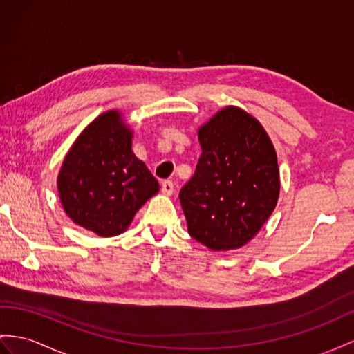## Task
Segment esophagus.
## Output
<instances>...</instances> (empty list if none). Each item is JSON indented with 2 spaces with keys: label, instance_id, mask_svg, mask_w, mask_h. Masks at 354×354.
I'll use <instances>...</instances> for the list:
<instances>
[{
  "label": "esophagus",
  "instance_id": "1",
  "mask_svg": "<svg viewBox=\"0 0 354 354\" xmlns=\"http://www.w3.org/2000/svg\"><path fill=\"white\" fill-rule=\"evenodd\" d=\"M174 189H175V187H174V183H171V180H169V179L162 180V183H161V192L162 193L170 196L171 193H174Z\"/></svg>",
  "mask_w": 354,
  "mask_h": 354
}]
</instances>
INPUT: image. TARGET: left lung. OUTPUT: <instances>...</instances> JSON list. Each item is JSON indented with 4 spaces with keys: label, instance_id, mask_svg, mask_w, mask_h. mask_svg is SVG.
<instances>
[{
    "label": "left lung",
    "instance_id": "8db88e82",
    "mask_svg": "<svg viewBox=\"0 0 354 354\" xmlns=\"http://www.w3.org/2000/svg\"><path fill=\"white\" fill-rule=\"evenodd\" d=\"M202 156L179 201L188 233L214 251L256 236L279 196L277 152L261 124L227 106L198 129Z\"/></svg>",
    "mask_w": 354,
    "mask_h": 354
}]
</instances>
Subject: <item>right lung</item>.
<instances>
[{
  "instance_id": "1",
  "label": "right lung",
  "mask_w": 354,
  "mask_h": 354,
  "mask_svg": "<svg viewBox=\"0 0 354 354\" xmlns=\"http://www.w3.org/2000/svg\"><path fill=\"white\" fill-rule=\"evenodd\" d=\"M133 133L118 111L104 112L79 134L62 162L58 193L75 224L98 236L129 227L158 180L131 151Z\"/></svg>"
}]
</instances>
